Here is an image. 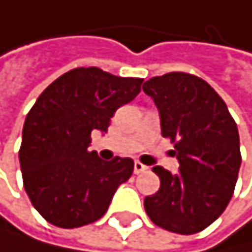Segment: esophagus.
<instances>
[{"label":"esophagus","instance_id":"1","mask_svg":"<svg viewBox=\"0 0 252 252\" xmlns=\"http://www.w3.org/2000/svg\"><path fill=\"white\" fill-rule=\"evenodd\" d=\"M145 170H148L147 165H143V164L139 162V161H135V162H134V173H137V175H139V173L145 172Z\"/></svg>","mask_w":252,"mask_h":252}]
</instances>
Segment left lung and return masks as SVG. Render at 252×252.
<instances>
[{"label":"left lung","instance_id":"1","mask_svg":"<svg viewBox=\"0 0 252 252\" xmlns=\"http://www.w3.org/2000/svg\"><path fill=\"white\" fill-rule=\"evenodd\" d=\"M142 88L155 101L162 137L175 143L180 162L178 173L153 167L161 186L143 200L145 212L169 232L197 234L222 215L234 194L242 164L237 125L221 96L195 75L169 72Z\"/></svg>","mask_w":252,"mask_h":252}]
</instances>
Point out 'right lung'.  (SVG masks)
<instances>
[{
  "mask_svg": "<svg viewBox=\"0 0 252 252\" xmlns=\"http://www.w3.org/2000/svg\"><path fill=\"white\" fill-rule=\"evenodd\" d=\"M143 79L77 67L58 77L28 112L18 151L23 186L40 216L63 229L102 218L118 186L134 170L131 158L104 161L88 151L91 132H107Z\"/></svg>",
  "mask_w": 252,
  "mask_h": 252,
  "instance_id": "add662e5",
  "label": "right lung"
}]
</instances>
